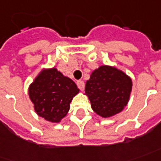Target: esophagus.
I'll return each instance as SVG.
<instances>
[{"instance_id": "1", "label": "esophagus", "mask_w": 161, "mask_h": 161, "mask_svg": "<svg viewBox=\"0 0 161 161\" xmlns=\"http://www.w3.org/2000/svg\"><path fill=\"white\" fill-rule=\"evenodd\" d=\"M76 85H77V87H78L81 91H83V90L85 89V83H84V81L78 80L76 82Z\"/></svg>"}]
</instances>
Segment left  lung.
I'll use <instances>...</instances> for the list:
<instances>
[{"label": "left lung", "mask_w": 161, "mask_h": 161, "mask_svg": "<svg viewBox=\"0 0 161 161\" xmlns=\"http://www.w3.org/2000/svg\"><path fill=\"white\" fill-rule=\"evenodd\" d=\"M131 90L130 77L116 68L107 65L93 70L85 85V94L92 110L103 118L111 117L123 110Z\"/></svg>", "instance_id": "left-lung-1"}]
</instances>
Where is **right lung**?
<instances>
[{"mask_svg":"<svg viewBox=\"0 0 161 161\" xmlns=\"http://www.w3.org/2000/svg\"><path fill=\"white\" fill-rule=\"evenodd\" d=\"M79 89L55 68L43 69L29 86L35 112L51 122H60L69 110V104Z\"/></svg>","mask_w":161,"mask_h":161,"instance_id":"1","label":"right lung"}]
</instances>
